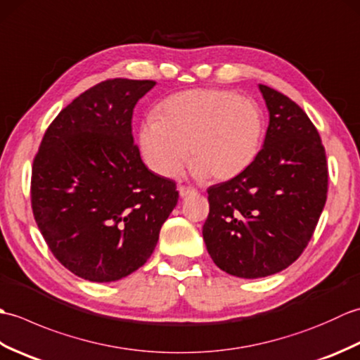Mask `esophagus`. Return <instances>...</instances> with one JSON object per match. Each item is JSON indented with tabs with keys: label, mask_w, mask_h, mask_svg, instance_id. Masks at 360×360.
<instances>
[{
	"label": "esophagus",
	"mask_w": 360,
	"mask_h": 360,
	"mask_svg": "<svg viewBox=\"0 0 360 360\" xmlns=\"http://www.w3.org/2000/svg\"><path fill=\"white\" fill-rule=\"evenodd\" d=\"M178 190H179V195H181V198H187V196H190V195H195V193H196V190H195V188H192V187H186V186H179V187H178Z\"/></svg>",
	"instance_id": "1"
}]
</instances>
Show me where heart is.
<instances>
[{
	"label": "heart",
	"mask_w": 360,
	"mask_h": 360,
	"mask_svg": "<svg viewBox=\"0 0 360 360\" xmlns=\"http://www.w3.org/2000/svg\"><path fill=\"white\" fill-rule=\"evenodd\" d=\"M145 162L164 178L179 173L188 158L192 172L229 181L254 162L264 139L258 103L227 89H192L168 98L141 127Z\"/></svg>",
	"instance_id": "b5f03b06"
}]
</instances>
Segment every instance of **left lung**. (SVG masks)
<instances>
[{
  "instance_id": "obj_1",
  "label": "left lung",
  "mask_w": 360,
  "mask_h": 360,
  "mask_svg": "<svg viewBox=\"0 0 360 360\" xmlns=\"http://www.w3.org/2000/svg\"><path fill=\"white\" fill-rule=\"evenodd\" d=\"M264 145L236 178L209 187L202 236L224 272L259 278L292 264L316 231L328 193V164L317 128L300 106L266 85Z\"/></svg>"
}]
</instances>
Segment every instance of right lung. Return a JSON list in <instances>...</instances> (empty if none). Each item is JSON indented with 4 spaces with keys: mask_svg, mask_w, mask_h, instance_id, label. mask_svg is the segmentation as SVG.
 <instances>
[{
    "mask_svg": "<svg viewBox=\"0 0 360 360\" xmlns=\"http://www.w3.org/2000/svg\"><path fill=\"white\" fill-rule=\"evenodd\" d=\"M155 80L97 83L58 112L32 164L30 202L48 248L89 281H116L147 262L178 202L133 142L136 103Z\"/></svg>",
    "mask_w": 360,
    "mask_h": 360,
    "instance_id": "1",
    "label": "right lung"
}]
</instances>
